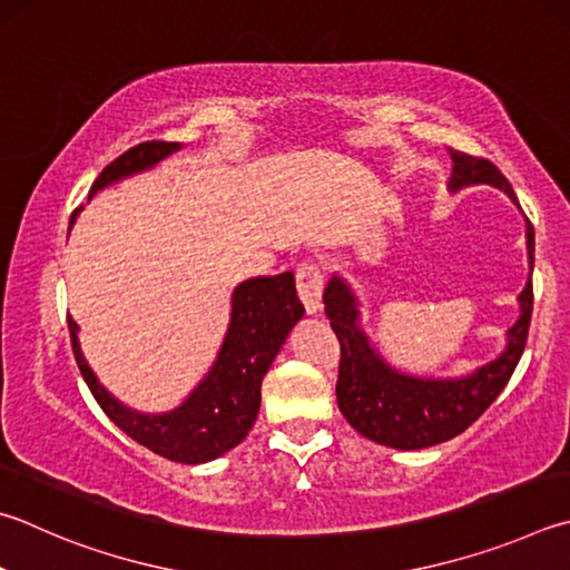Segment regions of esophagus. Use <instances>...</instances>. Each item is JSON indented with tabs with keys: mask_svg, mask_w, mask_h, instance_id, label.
I'll return each instance as SVG.
<instances>
[{
	"mask_svg": "<svg viewBox=\"0 0 570 570\" xmlns=\"http://www.w3.org/2000/svg\"><path fill=\"white\" fill-rule=\"evenodd\" d=\"M296 292L308 314L321 308V294H324V268L314 262H306L296 268Z\"/></svg>",
	"mask_w": 570,
	"mask_h": 570,
	"instance_id": "obj_1",
	"label": "esophagus"
}]
</instances>
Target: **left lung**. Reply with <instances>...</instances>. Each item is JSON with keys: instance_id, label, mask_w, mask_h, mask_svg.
<instances>
[{"instance_id": "1", "label": "left lung", "mask_w": 570, "mask_h": 570, "mask_svg": "<svg viewBox=\"0 0 570 570\" xmlns=\"http://www.w3.org/2000/svg\"><path fill=\"white\" fill-rule=\"evenodd\" d=\"M453 177L451 189L469 184H491L519 204L509 179L495 164L483 157H471L451 149ZM529 256L533 268V226L529 224ZM521 316L509 331V346L503 354L481 366L475 374L456 381L413 379L399 374L384 364L368 338L358 328L356 296L334 276L324 292L326 316L338 338L341 361L336 381V401L346 421L361 436L391 449L413 451L436 446V443L459 436L495 396L509 384L529 338L533 312V284L529 282L519 296Z\"/></svg>"}]
</instances>
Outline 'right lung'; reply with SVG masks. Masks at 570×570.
<instances>
[{
	"label": "right lung",
	"mask_w": 570,
	"mask_h": 570,
	"mask_svg": "<svg viewBox=\"0 0 570 570\" xmlns=\"http://www.w3.org/2000/svg\"><path fill=\"white\" fill-rule=\"evenodd\" d=\"M177 149L179 141L157 139L127 149L121 157L107 164L105 171L91 184L89 199L107 184L149 169ZM79 209L71 212L69 224H75ZM302 316L304 304L296 296L292 272L256 276L236 286L232 296V324L209 376L179 409L161 413V416L131 411L107 393L81 356L75 318L67 316V324L77 366L101 411L127 436L159 456L179 463H204L239 446L246 433L252 431L258 406H262L264 374L272 366L278 348L284 346L288 331Z\"/></svg>",
	"instance_id": "add662e5"
}]
</instances>
